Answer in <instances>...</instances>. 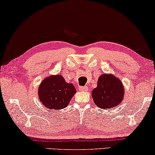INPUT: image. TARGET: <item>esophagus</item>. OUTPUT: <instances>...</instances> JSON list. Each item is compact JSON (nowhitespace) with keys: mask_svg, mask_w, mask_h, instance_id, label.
Wrapping results in <instances>:
<instances>
[{"mask_svg":"<svg viewBox=\"0 0 155 155\" xmlns=\"http://www.w3.org/2000/svg\"><path fill=\"white\" fill-rule=\"evenodd\" d=\"M79 90H80V91L86 92L88 90V88L87 87V86H80Z\"/></svg>","mask_w":155,"mask_h":155,"instance_id":"34e87169","label":"esophagus"}]
</instances>
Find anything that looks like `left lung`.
<instances>
[{"instance_id": "1", "label": "left lung", "mask_w": 155, "mask_h": 155, "mask_svg": "<svg viewBox=\"0 0 155 155\" xmlns=\"http://www.w3.org/2000/svg\"><path fill=\"white\" fill-rule=\"evenodd\" d=\"M124 86L121 81L112 74H103L99 78L97 88L92 91L96 105L101 109H111L122 102Z\"/></svg>"}]
</instances>
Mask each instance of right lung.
Masks as SVG:
<instances>
[{
	"instance_id": "1",
	"label": "right lung",
	"mask_w": 155,
	"mask_h": 155,
	"mask_svg": "<svg viewBox=\"0 0 155 155\" xmlns=\"http://www.w3.org/2000/svg\"><path fill=\"white\" fill-rule=\"evenodd\" d=\"M75 93L74 86L65 82L61 75L45 78L38 89L40 101L48 110L64 109Z\"/></svg>"
}]
</instances>
